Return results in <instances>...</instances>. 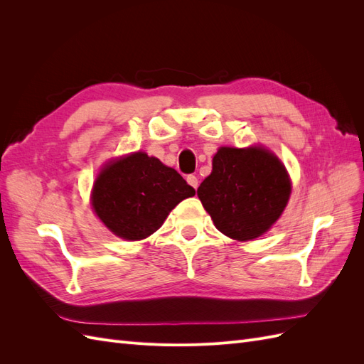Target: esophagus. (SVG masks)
<instances>
[{
    "label": "esophagus",
    "mask_w": 364,
    "mask_h": 364,
    "mask_svg": "<svg viewBox=\"0 0 364 364\" xmlns=\"http://www.w3.org/2000/svg\"><path fill=\"white\" fill-rule=\"evenodd\" d=\"M186 182H188L194 190L197 188V186H199V179H197V176H194V174L186 176Z\"/></svg>",
    "instance_id": "obj_1"
}]
</instances>
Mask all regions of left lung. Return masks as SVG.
<instances>
[{"label":"left lung","mask_w":364,"mask_h":364,"mask_svg":"<svg viewBox=\"0 0 364 364\" xmlns=\"http://www.w3.org/2000/svg\"><path fill=\"white\" fill-rule=\"evenodd\" d=\"M291 185L281 161L266 149H218L213 173L197 196L225 235L247 241L266 232L282 214Z\"/></svg>","instance_id":"8db88e82"}]
</instances>
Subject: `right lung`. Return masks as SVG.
I'll use <instances>...</instances> for the list:
<instances>
[{
  "label": "right lung",
  "instance_id": "1",
  "mask_svg": "<svg viewBox=\"0 0 364 364\" xmlns=\"http://www.w3.org/2000/svg\"><path fill=\"white\" fill-rule=\"evenodd\" d=\"M194 194L178 171L138 151L98 174L92 208L115 235L135 241L156 232L171 209Z\"/></svg>",
  "mask_w": 364,
  "mask_h": 364
}]
</instances>
